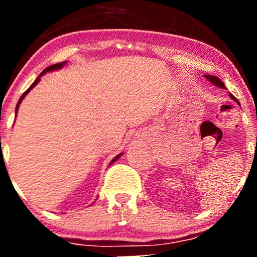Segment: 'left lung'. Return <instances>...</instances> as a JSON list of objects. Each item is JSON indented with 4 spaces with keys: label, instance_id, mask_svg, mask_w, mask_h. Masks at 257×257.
<instances>
[{
    "label": "left lung",
    "instance_id": "obj_1",
    "mask_svg": "<svg viewBox=\"0 0 257 257\" xmlns=\"http://www.w3.org/2000/svg\"><path fill=\"white\" fill-rule=\"evenodd\" d=\"M204 77L208 79L209 82H210L211 84H214V85H216V87H219V88H222V89H226V87H225V84H223V82L221 81L220 78H217L216 76H213V75H204ZM229 96H231V99H233L234 100V101H237L238 104H239V101H238L237 99L234 98V96L232 95V94H229Z\"/></svg>",
    "mask_w": 257,
    "mask_h": 257
}]
</instances>
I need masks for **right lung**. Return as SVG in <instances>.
<instances>
[{"mask_svg": "<svg viewBox=\"0 0 257 257\" xmlns=\"http://www.w3.org/2000/svg\"><path fill=\"white\" fill-rule=\"evenodd\" d=\"M66 64H67V61H63V63H58V64H54V65H52V66H48V67H47V69H46V70H44V71H42V72H41V75H40V76H38V77H37L36 79H35V82H34V83H32V84L30 85V87H29V89H28V90H26V91H25V93H24V94H23V95H22V96H20L19 101H18V104H17V107H16V116H17V112H18V110H19V106H20V104H22L23 99H24V98H25V96H26V95H28V94H29V91H30V90L32 89V88H34V87H35V85H36V84L38 83V82H40V81H41V77H42V76H43V75H46V73H47V72L57 71V70H60V69H63V67H64V66H65V65H66ZM120 156H122V153H119V155H117V156H116V157H114V158H113V159H112V161L110 162V164H108V166H111V164H112V163H114V162H116V161H117V159H118V158L120 157Z\"/></svg>", "mask_w": 257, "mask_h": 257, "instance_id": "1", "label": "right lung"}]
</instances>
